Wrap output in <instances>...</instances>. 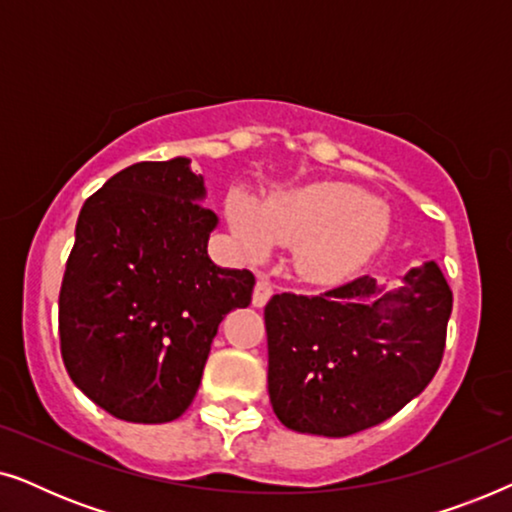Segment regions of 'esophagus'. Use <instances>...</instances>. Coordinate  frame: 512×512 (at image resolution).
<instances>
[{
	"label": "esophagus",
	"mask_w": 512,
	"mask_h": 512,
	"mask_svg": "<svg viewBox=\"0 0 512 512\" xmlns=\"http://www.w3.org/2000/svg\"><path fill=\"white\" fill-rule=\"evenodd\" d=\"M270 296H272V284L265 277H261L254 286V298H251L254 300V307H263L270 300Z\"/></svg>",
	"instance_id": "34e87169"
}]
</instances>
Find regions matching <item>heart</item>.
Here are the masks:
<instances>
[{"label":"heart","instance_id":"heart-1","mask_svg":"<svg viewBox=\"0 0 512 512\" xmlns=\"http://www.w3.org/2000/svg\"><path fill=\"white\" fill-rule=\"evenodd\" d=\"M230 233L251 261L275 244L296 247L293 263L317 284L340 282L366 265L389 235V209L363 188L321 181L258 202L244 191L226 200Z\"/></svg>","mask_w":512,"mask_h":512}]
</instances>
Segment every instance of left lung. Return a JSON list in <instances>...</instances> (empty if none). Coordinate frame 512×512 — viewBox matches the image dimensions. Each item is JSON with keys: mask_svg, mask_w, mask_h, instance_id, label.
Listing matches in <instances>:
<instances>
[{"mask_svg": "<svg viewBox=\"0 0 512 512\" xmlns=\"http://www.w3.org/2000/svg\"><path fill=\"white\" fill-rule=\"evenodd\" d=\"M403 284L384 291L363 275L319 296L270 298L268 391L286 429L352 436L422 394L443 361L452 291L433 261Z\"/></svg>", "mask_w": 512, "mask_h": 512, "instance_id": "8db88e82", "label": "left lung"}]
</instances>
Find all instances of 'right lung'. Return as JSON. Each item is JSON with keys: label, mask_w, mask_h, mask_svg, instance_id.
I'll return each mask as SVG.
<instances>
[{"label": "right lung", "mask_w": 512, "mask_h": 512, "mask_svg": "<svg viewBox=\"0 0 512 512\" xmlns=\"http://www.w3.org/2000/svg\"><path fill=\"white\" fill-rule=\"evenodd\" d=\"M188 158L135 163L90 195L60 286V352L72 382L135 424L181 417L223 317L251 303L249 270L207 256L219 223Z\"/></svg>", "instance_id": "add662e5"}]
</instances>
